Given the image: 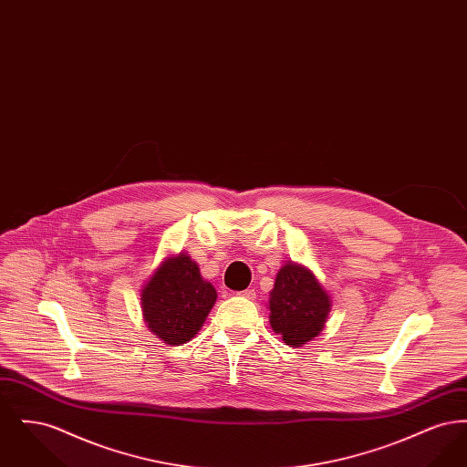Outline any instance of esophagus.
I'll return each instance as SVG.
<instances>
[{"label": "esophagus", "instance_id": "1", "mask_svg": "<svg viewBox=\"0 0 467 467\" xmlns=\"http://www.w3.org/2000/svg\"><path fill=\"white\" fill-rule=\"evenodd\" d=\"M240 296L244 297V299H248V301H254V299L257 297V294H255V290L254 289L244 290V292H240Z\"/></svg>", "mask_w": 467, "mask_h": 467}]
</instances>
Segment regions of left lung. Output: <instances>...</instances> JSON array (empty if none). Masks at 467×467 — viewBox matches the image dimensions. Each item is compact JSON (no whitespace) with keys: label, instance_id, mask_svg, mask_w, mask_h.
<instances>
[{"label":"left lung","instance_id":"left-lung-1","mask_svg":"<svg viewBox=\"0 0 467 467\" xmlns=\"http://www.w3.org/2000/svg\"><path fill=\"white\" fill-rule=\"evenodd\" d=\"M331 296L310 267L287 261L269 290L271 329L294 348L305 347L324 331L331 313Z\"/></svg>","mask_w":467,"mask_h":467}]
</instances>
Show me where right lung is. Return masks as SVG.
I'll return each mask as SVG.
<instances>
[{"label":"right lung","instance_id":"1","mask_svg":"<svg viewBox=\"0 0 467 467\" xmlns=\"http://www.w3.org/2000/svg\"><path fill=\"white\" fill-rule=\"evenodd\" d=\"M141 313L150 333L180 347L200 333L217 301V290L201 276L198 263L187 252L161 261L141 287Z\"/></svg>","mask_w":467,"mask_h":467}]
</instances>
